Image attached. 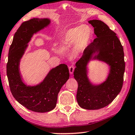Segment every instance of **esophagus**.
I'll return each mask as SVG.
<instances>
[{
    "label": "esophagus",
    "instance_id": "34e87169",
    "mask_svg": "<svg viewBox=\"0 0 135 135\" xmlns=\"http://www.w3.org/2000/svg\"><path fill=\"white\" fill-rule=\"evenodd\" d=\"M69 73L70 75H72V74L73 73V71H74V70H75V66L73 65L70 66L69 68Z\"/></svg>",
    "mask_w": 135,
    "mask_h": 135
}]
</instances>
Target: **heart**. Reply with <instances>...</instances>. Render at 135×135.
Wrapping results in <instances>:
<instances>
[{
  "mask_svg": "<svg viewBox=\"0 0 135 135\" xmlns=\"http://www.w3.org/2000/svg\"><path fill=\"white\" fill-rule=\"evenodd\" d=\"M92 36V31L86 25H81L68 30L61 39L62 44L70 47L73 45L71 55L78 57L83 53Z\"/></svg>",
  "mask_w": 135,
  "mask_h": 135,
  "instance_id": "heart-1",
  "label": "heart"
}]
</instances>
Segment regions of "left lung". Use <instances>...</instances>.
Returning a JSON list of instances; mask_svg holds the SVG:
<instances>
[{"label":"left lung","instance_id":"8db88e82","mask_svg":"<svg viewBox=\"0 0 135 135\" xmlns=\"http://www.w3.org/2000/svg\"><path fill=\"white\" fill-rule=\"evenodd\" d=\"M94 27L97 38L84 49L76 64L74 78L78 83L76 99L81 108L94 110L107 106L122 89L125 63L123 46L116 34L104 22L88 21ZM93 60L105 62L109 67L106 79L100 84H93L88 75V66Z\"/></svg>","mask_w":135,"mask_h":135}]
</instances>
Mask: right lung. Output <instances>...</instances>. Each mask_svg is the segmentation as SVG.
Wrapping results in <instances>:
<instances>
[{
    "label": "right lung",
    "instance_id": "obj_1",
    "mask_svg": "<svg viewBox=\"0 0 135 135\" xmlns=\"http://www.w3.org/2000/svg\"><path fill=\"white\" fill-rule=\"evenodd\" d=\"M51 23L48 18H34L24 22L14 35L7 64V76L14 98L28 109L41 113L55 108L58 93L69 79L68 68L60 64L52 68L42 81L31 86L24 83L20 65L33 35Z\"/></svg>",
    "mask_w": 135,
    "mask_h": 135
}]
</instances>
